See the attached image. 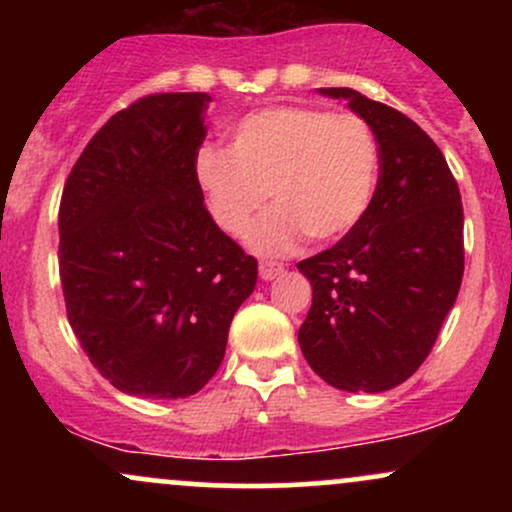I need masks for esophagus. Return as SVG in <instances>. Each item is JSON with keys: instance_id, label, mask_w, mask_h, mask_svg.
<instances>
[{"instance_id": "obj_1", "label": "esophagus", "mask_w": 512, "mask_h": 512, "mask_svg": "<svg viewBox=\"0 0 512 512\" xmlns=\"http://www.w3.org/2000/svg\"><path fill=\"white\" fill-rule=\"evenodd\" d=\"M284 272V267H281L279 262H260V279L262 281H272Z\"/></svg>"}]
</instances>
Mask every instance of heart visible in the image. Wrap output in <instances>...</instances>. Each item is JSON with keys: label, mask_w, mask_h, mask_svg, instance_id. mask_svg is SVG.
Segmentation results:
<instances>
[{"label": "heart", "mask_w": 512, "mask_h": 512, "mask_svg": "<svg viewBox=\"0 0 512 512\" xmlns=\"http://www.w3.org/2000/svg\"><path fill=\"white\" fill-rule=\"evenodd\" d=\"M378 173L373 129L310 105L255 110L233 125L228 149L207 144L195 154L197 187L221 231L238 236L267 192L274 199L245 236L260 255H284L305 236H349L373 204Z\"/></svg>", "instance_id": "heart-1"}]
</instances>
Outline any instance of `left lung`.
<instances>
[{
	"mask_svg": "<svg viewBox=\"0 0 512 512\" xmlns=\"http://www.w3.org/2000/svg\"><path fill=\"white\" fill-rule=\"evenodd\" d=\"M373 129L380 178L366 219L298 262L313 305L298 330L308 366L344 392L402 385L431 354L464 272L462 199L431 137L354 88H317Z\"/></svg>",
	"mask_w": 512,
	"mask_h": 512,
	"instance_id": "left-lung-1",
	"label": "left lung"
}]
</instances>
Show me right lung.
<instances>
[{
	"mask_svg": "<svg viewBox=\"0 0 512 512\" xmlns=\"http://www.w3.org/2000/svg\"><path fill=\"white\" fill-rule=\"evenodd\" d=\"M207 93H156L110 117L69 173L60 279L88 361L125 395L182 399L226 354L257 260L216 226L195 180Z\"/></svg>",
	"mask_w": 512,
	"mask_h": 512,
	"instance_id": "obj_1",
	"label": "right lung"
}]
</instances>
